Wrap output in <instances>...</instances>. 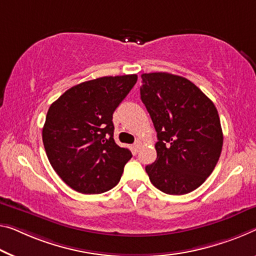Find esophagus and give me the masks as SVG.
<instances>
[{
    "instance_id": "34e87169",
    "label": "esophagus",
    "mask_w": 256,
    "mask_h": 256,
    "mask_svg": "<svg viewBox=\"0 0 256 256\" xmlns=\"http://www.w3.org/2000/svg\"><path fill=\"white\" fill-rule=\"evenodd\" d=\"M140 146V140H136L135 143H134V148H135V151H137Z\"/></svg>"
}]
</instances>
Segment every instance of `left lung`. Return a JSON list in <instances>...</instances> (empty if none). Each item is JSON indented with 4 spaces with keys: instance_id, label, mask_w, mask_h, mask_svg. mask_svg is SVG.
Segmentation results:
<instances>
[{
    "instance_id": "obj_1",
    "label": "left lung",
    "mask_w": 256,
    "mask_h": 256,
    "mask_svg": "<svg viewBox=\"0 0 256 256\" xmlns=\"http://www.w3.org/2000/svg\"><path fill=\"white\" fill-rule=\"evenodd\" d=\"M140 100L158 137L156 159L145 167L151 183L167 194L196 190L214 170L222 151L214 103L190 80L166 72L142 74Z\"/></svg>"
}]
</instances>
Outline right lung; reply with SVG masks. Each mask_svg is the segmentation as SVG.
Masks as SVG:
<instances>
[{"mask_svg": "<svg viewBox=\"0 0 256 256\" xmlns=\"http://www.w3.org/2000/svg\"><path fill=\"white\" fill-rule=\"evenodd\" d=\"M136 74L103 76L74 86L46 113L42 140L50 164L70 188L96 194L114 188L132 154L113 138V112Z\"/></svg>", "mask_w": 256, "mask_h": 256, "instance_id": "1", "label": "right lung"}]
</instances>
